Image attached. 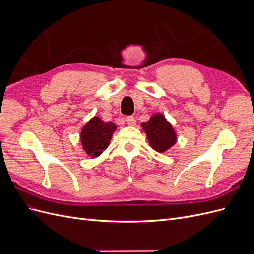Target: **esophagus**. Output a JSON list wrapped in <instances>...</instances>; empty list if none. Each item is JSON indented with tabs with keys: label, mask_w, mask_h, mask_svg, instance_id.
I'll use <instances>...</instances> for the list:
<instances>
[{
	"label": "esophagus",
	"mask_w": 254,
	"mask_h": 254,
	"mask_svg": "<svg viewBox=\"0 0 254 254\" xmlns=\"http://www.w3.org/2000/svg\"><path fill=\"white\" fill-rule=\"evenodd\" d=\"M126 122H127V124L128 125H130V126H133V125H135V123H136V120H135V118L134 117H132V115H129V117H126Z\"/></svg>",
	"instance_id": "34e87169"
}]
</instances>
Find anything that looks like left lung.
Masks as SVG:
<instances>
[{
  "mask_svg": "<svg viewBox=\"0 0 254 254\" xmlns=\"http://www.w3.org/2000/svg\"><path fill=\"white\" fill-rule=\"evenodd\" d=\"M142 127L147 135L150 146L156 151L164 152L177 141L173 126L162 114H153L149 121L142 123Z\"/></svg>",
  "mask_w": 254,
  "mask_h": 254,
  "instance_id": "8db88e82",
  "label": "left lung"
}]
</instances>
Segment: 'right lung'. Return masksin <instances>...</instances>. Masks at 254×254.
Returning a JSON list of instances; mask_svg holds the SVG:
<instances>
[{
    "mask_svg": "<svg viewBox=\"0 0 254 254\" xmlns=\"http://www.w3.org/2000/svg\"><path fill=\"white\" fill-rule=\"evenodd\" d=\"M117 129V125L112 122L105 123L99 118L94 117L88 122L81 130V144L88 156L95 158L102 155L108 147L112 133Z\"/></svg>",
    "mask_w": 254,
    "mask_h": 254,
    "instance_id": "add662e5",
    "label": "right lung"
}]
</instances>
